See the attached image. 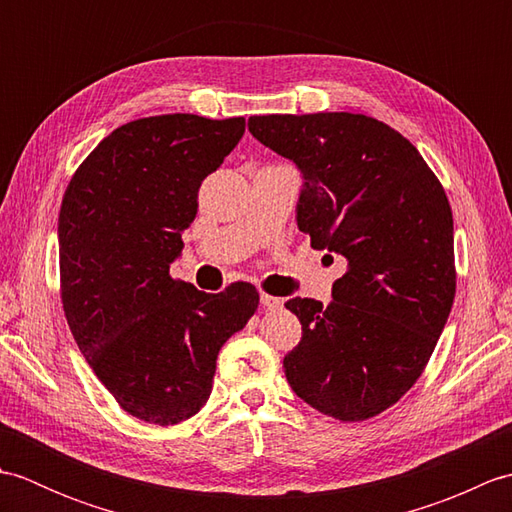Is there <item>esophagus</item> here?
I'll return each mask as SVG.
<instances>
[{"instance_id":"obj_1","label":"esophagus","mask_w":512,"mask_h":512,"mask_svg":"<svg viewBox=\"0 0 512 512\" xmlns=\"http://www.w3.org/2000/svg\"><path fill=\"white\" fill-rule=\"evenodd\" d=\"M262 306H264L266 310H279L281 306H284V301H281L279 297L266 295V292H262Z\"/></svg>"}]
</instances>
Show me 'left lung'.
Masks as SVG:
<instances>
[{
  "label": "left lung",
  "mask_w": 512,
  "mask_h": 512,
  "mask_svg": "<svg viewBox=\"0 0 512 512\" xmlns=\"http://www.w3.org/2000/svg\"><path fill=\"white\" fill-rule=\"evenodd\" d=\"M248 132L306 178L297 224L347 262L334 301L290 299L301 343L284 358L292 391L341 422L407 394L455 299L453 213L436 173L396 129L365 114L250 116Z\"/></svg>",
  "instance_id": "left-lung-1"
}]
</instances>
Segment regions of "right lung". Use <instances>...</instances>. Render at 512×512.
Listing matches in <instances>:
<instances>
[{
    "mask_svg": "<svg viewBox=\"0 0 512 512\" xmlns=\"http://www.w3.org/2000/svg\"><path fill=\"white\" fill-rule=\"evenodd\" d=\"M242 116L125 123L85 158L59 211V288L85 361L129 416L178 424L209 400L222 345L259 306L253 284L206 295L169 275L202 180L244 136Z\"/></svg>",
    "mask_w": 512,
    "mask_h": 512,
    "instance_id": "obj_1",
    "label": "right lung"
}]
</instances>
